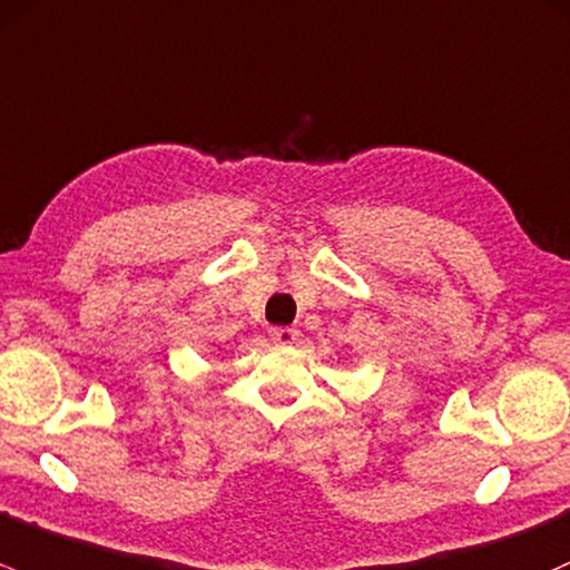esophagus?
<instances>
[{"label":"esophagus","mask_w":570,"mask_h":570,"mask_svg":"<svg viewBox=\"0 0 570 570\" xmlns=\"http://www.w3.org/2000/svg\"><path fill=\"white\" fill-rule=\"evenodd\" d=\"M296 337H298V332L293 326H274L272 328V340H274V343L287 345V343H296Z\"/></svg>","instance_id":"34e87169"}]
</instances>
